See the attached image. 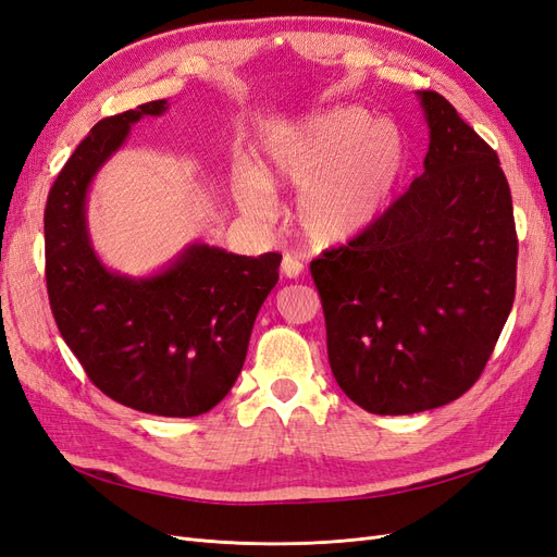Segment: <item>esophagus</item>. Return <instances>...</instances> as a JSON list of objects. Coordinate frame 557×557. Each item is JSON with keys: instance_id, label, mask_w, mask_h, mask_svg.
Wrapping results in <instances>:
<instances>
[{"instance_id": "1", "label": "esophagus", "mask_w": 557, "mask_h": 557, "mask_svg": "<svg viewBox=\"0 0 557 557\" xmlns=\"http://www.w3.org/2000/svg\"><path fill=\"white\" fill-rule=\"evenodd\" d=\"M301 272H305V264H301L295 256H285L283 262H281V274L285 278H297L301 276Z\"/></svg>"}]
</instances>
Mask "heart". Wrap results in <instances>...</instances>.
I'll return each instance as SVG.
<instances>
[{"mask_svg": "<svg viewBox=\"0 0 557 557\" xmlns=\"http://www.w3.org/2000/svg\"><path fill=\"white\" fill-rule=\"evenodd\" d=\"M409 164L397 125L360 107H334L267 132L262 162H242L234 199L250 215H272L274 188L299 193L295 223L318 248L358 239L393 205Z\"/></svg>", "mask_w": 557, "mask_h": 557, "instance_id": "1", "label": "heart"}]
</instances>
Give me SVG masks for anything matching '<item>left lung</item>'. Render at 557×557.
I'll list each match as a JSON object with an SVG mask.
<instances>
[{
	"label": "left lung",
	"instance_id": "left-lung-1",
	"mask_svg": "<svg viewBox=\"0 0 557 557\" xmlns=\"http://www.w3.org/2000/svg\"><path fill=\"white\" fill-rule=\"evenodd\" d=\"M416 95L430 129L423 174L374 227L311 262L332 374L379 416L465 395L516 295L513 205L497 153L440 92Z\"/></svg>",
	"mask_w": 557,
	"mask_h": 557
}]
</instances>
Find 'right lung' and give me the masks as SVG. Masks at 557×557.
Instances as JSON below:
<instances>
[{
    "label": "right lung",
    "instance_id": "right-lung-1",
    "mask_svg": "<svg viewBox=\"0 0 557 557\" xmlns=\"http://www.w3.org/2000/svg\"><path fill=\"white\" fill-rule=\"evenodd\" d=\"M166 99L99 121L66 160L44 213L46 285L62 339L107 397L153 416L211 411L242 374L252 323L278 281L258 258L190 244L148 276L107 267L88 232V193L134 123Z\"/></svg>",
    "mask_w": 557,
    "mask_h": 557
}]
</instances>
